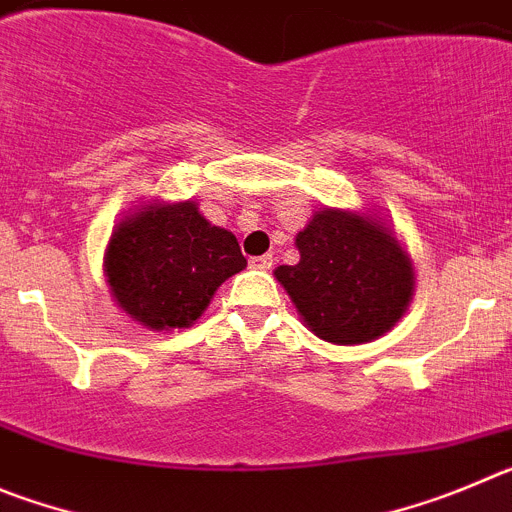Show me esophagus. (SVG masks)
<instances>
[{"instance_id":"34e87169","label":"esophagus","mask_w":512,"mask_h":512,"mask_svg":"<svg viewBox=\"0 0 512 512\" xmlns=\"http://www.w3.org/2000/svg\"><path fill=\"white\" fill-rule=\"evenodd\" d=\"M250 267H255V270H270L273 267V255L250 257Z\"/></svg>"}]
</instances>
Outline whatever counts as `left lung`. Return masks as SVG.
<instances>
[{
  "label": "left lung",
  "mask_w": 512,
  "mask_h": 512,
  "mask_svg": "<svg viewBox=\"0 0 512 512\" xmlns=\"http://www.w3.org/2000/svg\"><path fill=\"white\" fill-rule=\"evenodd\" d=\"M296 247L298 265H280L278 283L303 324L331 344H365L393 329L413 298V262L388 227L367 214L324 209Z\"/></svg>",
  "instance_id": "obj_1"
}]
</instances>
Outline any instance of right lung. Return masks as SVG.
Listing matches in <instances>:
<instances>
[{
    "label": "right lung",
    "mask_w": 512,
    "mask_h": 512,
    "mask_svg": "<svg viewBox=\"0 0 512 512\" xmlns=\"http://www.w3.org/2000/svg\"><path fill=\"white\" fill-rule=\"evenodd\" d=\"M245 267L237 237L204 219L193 201L124 216L104 255L114 301L153 331L191 326L216 288Z\"/></svg>",
    "instance_id": "1"
}]
</instances>
